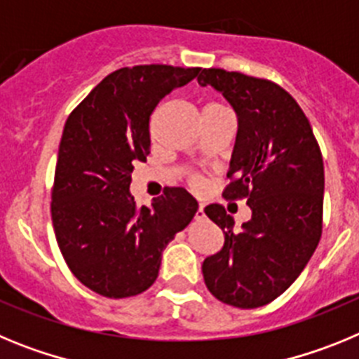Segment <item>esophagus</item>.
<instances>
[{"mask_svg": "<svg viewBox=\"0 0 359 359\" xmlns=\"http://www.w3.org/2000/svg\"><path fill=\"white\" fill-rule=\"evenodd\" d=\"M203 217H205V207H203V205H199L198 212H196V219H203Z\"/></svg>", "mask_w": 359, "mask_h": 359, "instance_id": "esophagus-1", "label": "esophagus"}]
</instances>
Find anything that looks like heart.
<instances>
[{"label": "heart", "mask_w": 359, "mask_h": 359, "mask_svg": "<svg viewBox=\"0 0 359 359\" xmlns=\"http://www.w3.org/2000/svg\"><path fill=\"white\" fill-rule=\"evenodd\" d=\"M221 107H224L223 106V104H219V102H208L207 104V106H205V111H210V109H221ZM190 183H192V185H194V187H198L199 185V183H201V182H199V177H190Z\"/></svg>", "instance_id": "1"}]
</instances>
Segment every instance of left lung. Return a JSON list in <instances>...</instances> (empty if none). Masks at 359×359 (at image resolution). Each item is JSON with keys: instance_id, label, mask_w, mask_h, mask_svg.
I'll use <instances>...</instances> for the list:
<instances>
[{"instance_id": "obj_1", "label": "left lung", "mask_w": 359, "mask_h": 359, "mask_svg": "<svg viewBox=\"0 0 359 359\" xmlns=\"http://www.w3.org/2000/svg\"><path fill=\"white\" fill-rule=\"evenodd\" d=\"M198 82L221 91L236 109L239 129L223 198L246 199L252 208L241 230L223 205L205 208L224 244L205 259L203 277L217 300L253 309L280 297L318 246L322 151L297 100L275 82L221 68H205Z\"/></svg>"}]
</instances>
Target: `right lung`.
Masks as SVG:
<instances>
[{
    "mask_svg": "<svg viewBox=\"0 0 359 359\" xmlns=\"http://www.w3.org/2000/svg\"><path fill=\"white\" fill-rule=\"evenodd\" d=\"M199 72L169 65L120 68L66 120L52 189L53 231L69 271L102 297L149 290L167 244L198 212V201L180 187H167L152 205L138 208L129 185L135 163L151 152L152 111Z\"/></svg>",
    "mask_w": 359,
    "mask_h": 359,
    "instance_id": "obj_1",
    "label": "right lung"
}]
</instances>
